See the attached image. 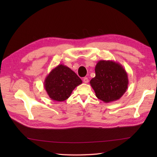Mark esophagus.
Instances as JSON below:
<instances>
[{
	"mask_svg": "<svg viewBox=\"0 0 157 157\" xmlns=\"http://www.w3.org/2000/svg\"><path fill=\"white\" fill-rule=\"evenodd\" d=\"M88 78H84V79H83V82H84L85 84H87V83L88 82Z\"/></svg>",
	"mask_w": 157,
	"mask_h": 157,
	"instance_id": "obj_1",
	"label": "esophagus"
}]
</instances>
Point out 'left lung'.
Wrapping results in <instances>:
<instances>
[{"instance_id":"8db88e82","label":"left lung","mask_w":157,"mask_h":157,"mask_svg":"<svg viewBox=\"0 0 157 157\" xmlns=\"http://www.w3.org/2000/svg\"><path fill=\"white\" fill-rule=\"evenodd\" d=\"M95 73L90 84L98 99L111 102L125 94L129 84L128 73L119 63L101 60L96 65Z\"/></svg>"}]
</instances>
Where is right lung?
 <instances>
[{"instance_id":"1","label":"right lung","mask_w":157,"mask_h":157,"mask_svg":"<svg viewBox=\"0 0 157 157\" xmlns=\"http://www.w3.org/2000/svg\"><path fill=\"white\" fill-rule=\"evenodd\" d=\"M82 83V79L68 67L59 65L46 77L44 86L52 101L62 102L67 99L73 90Z\"/></svg>"}]
</instances>
